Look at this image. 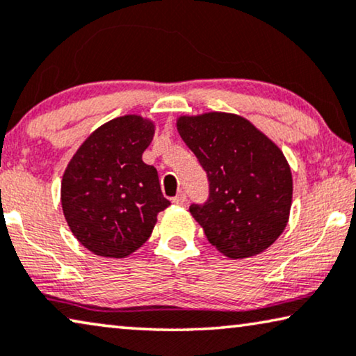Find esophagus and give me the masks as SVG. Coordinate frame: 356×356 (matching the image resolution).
Here are the masks:
<instances>
[{
  "label": "esophagus",
  "instance_id": "obj_1",
  "mask_svg": "<svg viewBox=\"0 0 356 356\" xmlns=\"http://www.w3.org/2000/svg\"><path fill=\"white\" fill-rule=\"evenodd\" d=\"M172 202H173L175 205H186V204H188V197H186V194H184V193H179L178 195H175V197L172 199Z\"/></svg>",
  "mask_w": 356,
  "mask_h": 356
}]
</instances>
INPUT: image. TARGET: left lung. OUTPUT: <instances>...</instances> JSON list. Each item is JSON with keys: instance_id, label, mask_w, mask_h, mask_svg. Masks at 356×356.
I'll list each match as a JSON object with an SVG mask.
<instances>
[{"instance_id": "8db88e82", "label": "left lung", "mask_w": 356, "mask_h": 356, "mask_svg": "<svg viewBox=\"0 0 356 356\" xmlns=\"http://www.w3.org/2000/svg\"><path fill=\"white\" fill-rule=\"evenodd\" d=\"M178 133L209 179V197L189 212L229 259L260 254L289 220L292 173L284 154L249 120L225 112L179 117Z\"/></svg>"}]
</instances>
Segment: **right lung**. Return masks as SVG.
I'll use <instances>...</instances> for the list:
<instances>
[{
	"label": "right lung",
	"instance_id": "obj_1",
	"mask_svg": "<svg viewBox=\"0 0 356 356\" xmlns=\"http://www.w3.org/2000/svg\"><path fill=\"white\" fill-rule=\"evenodd\" d=\"M152 122L125 115L81 144L65 168L60 202L72 233L92 254L123 259L149 239L163 197L157 170L143 162Z\"/></svg>",
	"mask_w": 356,
	"mask_h": 356
}]
</instances>
